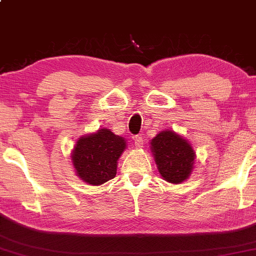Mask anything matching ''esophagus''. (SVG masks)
Masks as SVG:
<instances>
[{"instance_id": "esophagus-1", "label": "esophagus", "mask_w": 256, "mask_h": 256, "mask_svg": "<svg viewBox=\"0 0 256 256\" xmlns=\"http://www.w3.org/2000/svg\"><path fill=\"white\" fill-rule=\"evenodd\" d=\"M143 138H142V136H134V146H136V148H143Z\"/></svg>"}]
</instances>
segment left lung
Masks as SVG:
<instances>
[{"mask_svg":"<svg viewBox=\"0 0 256 256\" xmlns=\"http://www.w3.org/2000/svg\"><path fill=\"white\" fill-rule=\"evenodd\" d=\"M150 148L160 176L168 182L182 184L194 171L196 152L188 140L172 130L158 133Z\"/></svg>","mask_w":256,"mask_h":256,"instance_id":"8db88e82","label":"left lung"}]
</instances>
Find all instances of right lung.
<instances>
[{"label":"right lung","instance_id":"obj_1","mask_svg":"<svg viewBox=\"0 0 256 256\" xmlns=\"http://www.w3.org/2000/svg\"><path fill=\"white\" fill-rule=\"evenodd\" d=\"M126 146L124 138L108 128L78 138L70 153L76 176L90 186H100L113 179Z\"/></svg>","mask_w":256,"mask_h":256}]
</instances>
